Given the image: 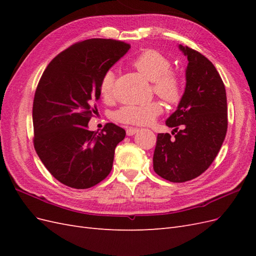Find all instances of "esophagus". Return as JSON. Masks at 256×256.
I'll use <instances>...</instances> for the list:
<instances>
[{
	"label": "esophagus",
	"mask_w": 256,
	"mask_h": 256,
	"mask_svg": "<svg viewBox=\"0 0 256 256\" xmlns=\"http://www.w3.org/2000/svg\"><path fill=\"white\" fill-rule=\"evenodd\" d=\"M138 128H134V127H129L127 128V136H134L138 132Z\"/></svg>",
	"instance_id": "1"
}]
</instances>
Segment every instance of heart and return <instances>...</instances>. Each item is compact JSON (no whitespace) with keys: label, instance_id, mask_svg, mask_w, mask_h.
Wrapping results in <instances>:
<instances>
[{"label":"heart","instance_id":"b5f03b06","mask_svg":"<svg viewBox=\"0 0 256 256\" xmlns=\"http://www.w3.org/2000/svg\"><path fill=\"white\" fill-rule=\"evenodd\" d=\"M132 66L144 78L152 82V88L164 102L176 104L182 97V81L180 76L171 70L172 63L164 54L157 50H146L136 56ZM115 74L113 70L104 74L99 84L100 94L109 99L113 92ZM164 106L159 102H152L142 106H125L114 113V118L129 125H150L159 116Z\"/></svg>","mask_w":256,"mask_h":256}]
</instances>
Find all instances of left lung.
<instances>
[{
  "label": "left lung",
  "instance_id": "8db88e82",
  "mask_svg": "<svg viewBox=\"0 0 256 256\" xmlns=\"http://www.w3.org/2000/svg\"><path fill=\"white\" fill-rule=\"evenodd\" d=\"M180 49L188 58L186 88L177 110L166 120L174 136L159 134L154 170L172 182L193 180L210 166L228 130L224 83L214 64L189 47Z\"/></svg>",
  "mask_w": 256,
  "mask_h": 256
}]
</instances>
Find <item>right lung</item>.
I'll use <instances>...</instances> for the list:
<instances>
[{
  "label": "right lung",
  "instance_id": "1",
  "mask_svg": "<svg viewBox=\"0 0 256 256\" xmlns=\"http://www.w3.org/2000/svg\"><path fill=\"white\" fill-rule=\"evenodd\" d=\"M130 44L92 38L54 58L38 82L33 102V143L38 157L60 182L92 187L110 174L115 147L126 131L108 122L100 132L88 124L97 111L99 84Z\"/></svg>",
  "mask_w": 256,
  "mask_h": 256
}]
</instances>
